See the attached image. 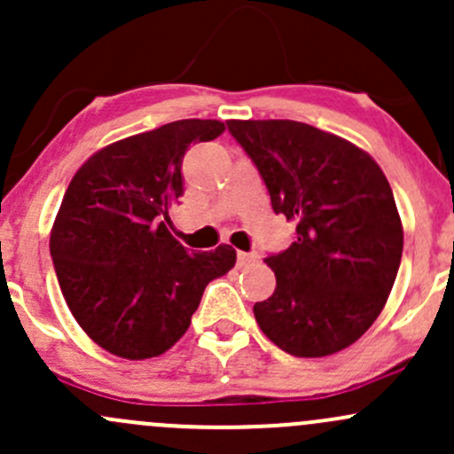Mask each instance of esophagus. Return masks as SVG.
<instances>
[{
	"mask_svg": "<svg viewBox=\"0 0 454 454\" xmlns=\"http://www.w3.org/2000/svg\"><path fill=\"white\" fill-rule=\"evenodd\" d=\"M257 257H255V253H245V251H238V266L240 268H245V266H248L251 264V262H255Z\"/></svg>",
	"mask_w": 454,
	"mask_h": 454,
	"instance_id": "obj_1",
	"label": "esophagus"
}]
</instances>
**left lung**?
<instances>
[{
  "mask_svg": "<svg viewBox=\"0 0 454 454\" xmlns=\"http://www.w3.org/2000/svg\"><path fill=\"white\" fill-rule=\"evenodd\" d=\"M272 209L296 240L268 255L277 287L253 305L266 338L294 357H326L377 320L403 257V225L379 164L348 140L299 121H227Z\"/></svg>",
  "mask_w": 454,
  "mask_h": 454,
  "instance_id": "left-lung-1",
  "label": "left lung"
}]
</instances>
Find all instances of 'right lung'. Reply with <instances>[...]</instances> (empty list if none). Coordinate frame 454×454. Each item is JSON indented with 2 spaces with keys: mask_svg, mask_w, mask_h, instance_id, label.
<instances>
[{
  "mask_svg": "<svg viewBox=\"0 0 454 454\" xmlns=\"http://www.w3.org/2000/svg\"><path fill=\"white\" fill-rule=\"evenodd\" d=\"M223 131L221 121H175L99 149L73 175L51 229L53 268L73 318L116 357L167 353L206 286L236 264L229 245L188 253L168 231L184 155Z\"/></svg>",
  "mask_w": 454,
  "mask_h": 454,
  "instance_id": "1",
  "label": "right lung"
}]
</instances>
